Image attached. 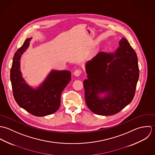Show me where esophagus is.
I'll return each instance as SVG.
<instances>
[{
	"label": "esophagus",
	"instance_id": "1",
	"mask_svg": "<svg viewBox=\"0 0 155 155\" xmlns=\"http://www.w3.org/2000/svg\"><path fill=\"white\" fill-rule=\"evenodd\" d=\"M81 72H82L81 70H80V69H77V70H75V71H74V75H75V76H76V77H78V76H80V74H81Z\"/></svg>",
	"mask_w": 155,
	"mask_h": 155
}]
</instances>
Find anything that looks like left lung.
<instances>
[{
	"label": "left lung",
	"mask_w": 155,
	"mask_h": 155,
	"mask_svg": "<svg viewBox=\"0 0 155 155\" xmlns=\"http://www.w3.org/2000/svg\"><path fill=\"white\" fill-rule=\"evenodd\" d=\"M85 101L94 113L111 116L132 101L139 78L137 54L122 38L114 53L100 52L86 64ZM101 94H105L101 97Z\"/></svg>",
	"instance_id": "1"
}]
</instances>
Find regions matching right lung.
Masks as SVG:
<instances>
[{
	"instance_id": "right-lung-1",
	"label": "right lung",
	"mask_w": 155,
	"mask_h": 155,
	"mask_svg": "<svg viewBox=\"0 0 155 155\" xmlns=\"http://www.w3.org/2000/svg\"><path fill=\"white\" fill-rule=\"evenodd\" d=\"M28 38L15 52L10 72L14 99L18 105L32 115L42 117L55 113L61 105V96L71 80L69 71L51 70L43 83L34 89L22 77L20 71L21 55L29 46Z\"/></svg>"
}]
</instances>
